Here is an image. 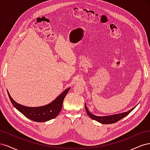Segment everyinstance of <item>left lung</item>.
<instances>
[{
	"label": "left lung",
	"instance_id": "left-lung-1",
	"mask_svg": "<svg viewBox=\"0 0 150 150\" xmlns=\"http://www.w3.org/2000/svg\"><path fill=\"white\" fill-rule=\"evenodd\" d=\"M134 108H132L131 110H130L128 111L121 113V114H117V115H111V116H95V115L91 114V113L89 111V110H88L87 106H86V105L85 104L86 111V112H87L88 115L91 117V118H92L94 120H96L99 122H101V123L106 124V125L112 124V123H115V122H116L117 121H120L122 118H123V117H125V116L129 115V113L132 111V110H134Z\"/></svg>",
	"mask_w": 150,
	"mask_h": 150
}]
</instances>
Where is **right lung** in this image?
<instances>
[{"mask_svg": "<svg viewBox=\"0 0 150 150\" xmlns=\"http://www.w3.org/2000/svg\"><path fill=\"white\" fill-rule=\"evenodd\" d=\"M69 89V88L66 89L55 100L47 105L36 108L26 107L18 104L11 98L8 91L7 93L13 106L25 117L34 121L45 122L55 118L59 115L62 109L64 99Z\"/></svg>", "mask_w": 150, "mask_h": 150, "instance_id": "add662e5", "label": "right lung"}]
</instances>
